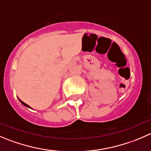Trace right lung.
<instances>
[{"mask_svg": "<svg viewBox=\"0 0 151 151\" xmlns=\"http://www.w3.org/2000/svg\"><path fill=\"white\" fill-rule=\"evenodd\" d=\"M19 100H20V102H21V103H22V104H23V105H24V106L27 107V108H31V107H30V106H29V105H27V104H26V103H25V102H23V101H21V100H20V99H19Z\"/></svg>", "mask_w": 151, "mask_h": 151, "instance_id": "add662e5", "label": "right lung"}]
</instances>
